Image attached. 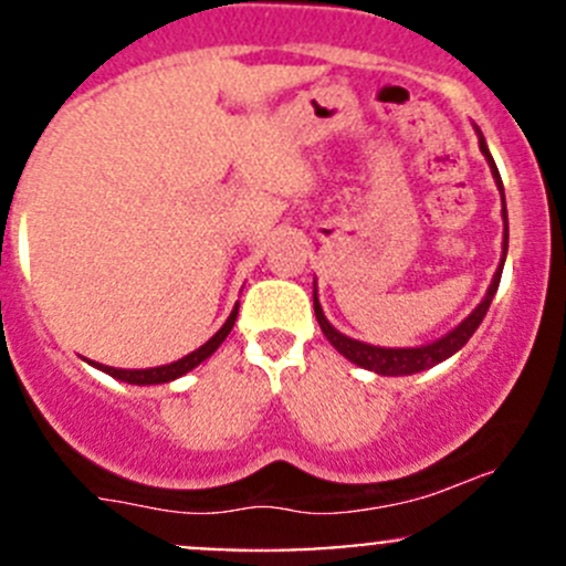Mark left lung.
<instances>
[{
  "mask_svg": "<svg viewBox=\"0 0 566 566\" xmlns=\"http://www.w3.org/2000/svg\"><path fill=\"white\" fill-rule=\"evenodd\" d=\"M473 130H476L479 136V150H482L484 161H488L490 172H493V180L495 186H499L501 191V219H504V243H501V265L495 268V276L493 282H490L488 293H484V298L479 301L476 310L471 312L465 319H462L460 325H454L449 334L438 336L436 342H427V345H419V347H378V345H367V342H358V339H350V336H345L342 331H336L334 325L328 323V317H325L323 306H319V298H317V279H315V315H317V323L319 328H323L325 339L331 342V345L336 347V350L342 353V356L347 358V361H353L356 367H364L369 369V373H378V375H386V378H399V375H416V373H424V369L436 367V364L447 361V358H452L454 353L460 350V347H465V342L471 339L473 331L482 325L484 315H488L490 304H493V295L495 290H499V282H501V271H504V260H506V249H510V221H506V202H504V186H501V175H499V167H495L493 156H490L488 150V142H484L482 130H479V125H473Z\"/></svg>",
  "mask_w": 566,
  "mask_h": 566,
  "instance_id": "left-lung-1",
  "label": "left lung"
}]
</instances>
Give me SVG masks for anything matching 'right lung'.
I'll return each instance as SVG.
<instances>
[{"mask_svg": "<svg viewBox=\"0 0 566 566\" xmlns=\"http://www.w3.org/2000/svg\"><path fill=\"white\" fill-rule=\"evenodd\" d=\"M238 306L241 304H235V310H232V315L227 317V323L221 325V328L216 331V334L210 336L202 347H197V350L188 353V356H182V358H177V361H172V364H161V367H150V369H114V367H104V364H95V361H90V364H93V367H98L101 373L112 375V378L123 380V384H130V386L169 384V380H177V378H182L186 373H191L193 367H199L205 358H210L216 350H219V345L227 339V334L232 331V325H235Z\"/></svg>", "mask_w": 566, "mask_h": 566, "instance_id": "right-lung-1", "label": "right lung"}]
</instances>
